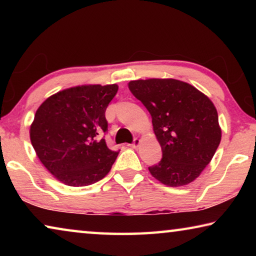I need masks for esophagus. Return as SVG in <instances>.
I'll return each instance as SVG.
<instances>
[{
    "instance_id": "esophagus-1",
    "label": "esophagus",
    "mask_w": 256,
    "mask_h": 256,
    "mask_svg": "<svg viewBox=\"0 0 256 256\" xmlns=\"http://www.w3.org/2000/svg\"><path fill=\"white\" fill-rule=\"evenodd\" d=\"M138 144H140V140H138V138H134V141L132 142V144H128V146H130V148H136Z\"/></svg>"
}]
</instances>
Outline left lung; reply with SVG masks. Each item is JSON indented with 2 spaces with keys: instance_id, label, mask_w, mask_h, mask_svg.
Instances as JSON below:
<instances>
[{
  "instance_id": "left-lung-1",
  "label": "left lung",
  "mask_w": 256,
  "mask_h": 256,
  "mask_svg": "<svg viewBox=\"0 0 256 256\" xmlns=\"http://www.w3.org/2000/svg\"><path fill=\"white\" fill-rule=\"evenodd\" d=\"M130 92L149 110L162 158L150 174L172 188L188 185L209 164L222 140L218 112L204 94L175 79L136 80Z\"/></svg>"
}]
</instances>
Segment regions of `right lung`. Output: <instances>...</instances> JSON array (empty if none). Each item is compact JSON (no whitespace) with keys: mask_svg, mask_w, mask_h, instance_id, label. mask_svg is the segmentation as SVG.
<instances>
[{"mask_svg":"<svg viewBox=\"0 0 256 256\" xmlns=\"http://www.w3.org/2000/svg\"><path fill=\"white\" fill-rule=\"evenodd\" d=\"M118 84L78 86L46 99L34 114L30 140L56 180L80 188L102 180L118 151L108 148L105 112Z\"/></svg>","mask_w":256,"mask_h":256,"instance_id":"right-lung-1","label":"right lung"}]
</instances>
